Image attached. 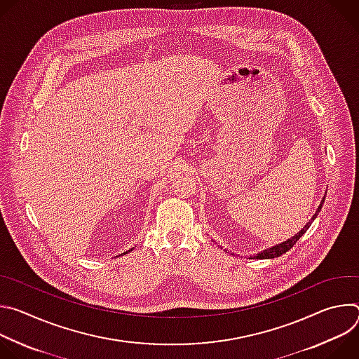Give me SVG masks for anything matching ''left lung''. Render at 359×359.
<instances>
[{
  "instance_id": "obj_1",
  "label": "left lung",
  "mask_w": 359,
  "mask_h": 359,
  "mask_svg": "<svg viewBox=\"0 0 359 359\" xmlns=\"http://www.w3.org/2000/svg\"><path fill=\"white\" fill-rule=\"evenodd\" d=\"M323 204H324V198H323V201H321V204H320V208H318V210L316 212V215L311 217V220L306 223L304 227H302V230L299 231V233H297L295 236H292L291 238H288L287 241H284V243H281V244H277V245H274V247H271V248H267V250H263L262 252H259V254H254L252 257H250V259H257V260H264V259H274V257H280L281 254H284V252H287L298 240H299V237L309 230V227L311 226V223L314 222V219L317 217V215L320 213V210H321V208H323Z\"/></svg>"
}]
</instances>
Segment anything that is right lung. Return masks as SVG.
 I'll return each mask as SVG.
<instances>
[{"mask_svg":"<svg viewBox=\"0 0 359 359\" xmlns=\"http://www.w3.org/2000/svg\"><path fill=\"white\" fill-rule=\"evenodd\" d=\"M129 251H132V248H130V250H129ZM123 254H128V251H125V252H123Z\"/></svg>","mask_w":359,"mask_h":359,"instance_id":"right-lung-1","label":"right lung"}]
</instances>
